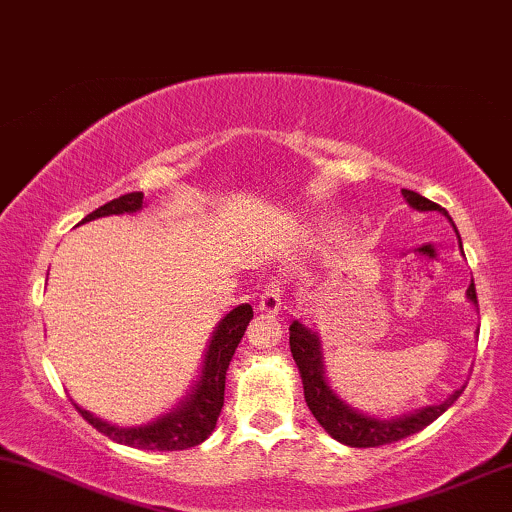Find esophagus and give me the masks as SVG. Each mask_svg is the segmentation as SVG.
Instances as JSON below:
<instances>
[{
    "label": "esophagus",
    "mask_w": 512,
    "mask_h": 512,
    "mask_svg": "<svg viewBox=\"0 0 512 512\" xmlns=\"http://www.w3.org/2000/svg\"><path fill=\"white\" fill-rule=\"evenodd\" d=\"M258 311L266 315H277L282 311V287L280 282H268L258 299Z\"/></svg>",
    "instance_id": "34e87169"
}]
</instances>
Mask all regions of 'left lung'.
I'll use <instances>...</instances> for the list:
<instances>
[{
    "mask_svg": "<svg viewBox=\"0 0 512 512\" xmlns=\"http://www.w3.org/2000/svg\"><path fill=\"white\" fill-rule=\"evenodd\" d=\"M401 194L403 199L408 201V206L415 208V211H439L444 213V216L449 218V223L453 225L449 213H446L439 204H434V201L420 197L418 192H410V189H401ZM453 230H456V225H453ZM460 249H463V244H460ZM465 296H468L470 304L477 308L475 282H470ZM289 349H292L301 382H304V396L313 418L320 422V427H323L332 439L342 441L346 446H353V449H372V446L394 444V441L406 439L410 434L425 430V427L437 420L446 408L453 406V401H456L465 389H456L453 394L446 396L444 401L437 403V406L418 408L413 410V413L399 415V418L391 420L375 418V415L361 413V410L351 408L349 403L330 387V380H327L325 375V356L318 332L306 327L304 323H299V320H294V323L289 325Z\"/></svg>",
    "mask_w": 512,
    "mask_h": 512,
    "instance_id": "left-lung-1",
    "label": "left lung"
}]
</instances>
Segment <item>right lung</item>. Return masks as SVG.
Wrapping results in <instances>:
<instances>
[{"label":"right lung","instance_id":"obj_1","mask_svg":"<svg viewBox=\"0 0 512 512\" xmlns=\"http://www.w3.org/2000/svg\"><path fill=\"white\" fill-rule=\"evenodd\" d=\"M144 206V194L142 192H130L123 197L109 201V204L99 206L97 211H92L90 216L82 218V223H90L94 218L104 216H123V213H137ZM254 318V308L249 304H242L232 308L223 320L216 325L211 339L206 344L204 361H201V372L194 382V387L187 391V396H182V401L175 406L170 413H163L161 418L147 422V425L137 427H118L111 425L97 415H92L90 410L80 408L73 401V406L78 408V413L90 422L92 427H97L99 432L106 437L118 441V444L132 446V449H144V451H185L192 446L201 444L208 439V434L216 430V422L223 408L225 399V375L230 368L232 356H235L237 344L242 342L246 325Z\"/></svg>","mask_w":512,"mask_h":512}]
</instances>
